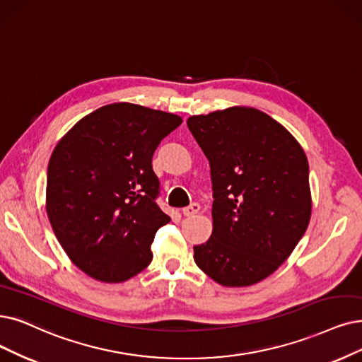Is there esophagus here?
<instances>
[{
    "label": "esophagus",
    "instance_id": "1",
    "mask_svg": "<svg viewBox=\"0 0 362 362\" xmlns=\"http://www.w3.org/2000/svg\"><path fill=\"white\" fill-rule=\"evenodd\" d=\"M199 211H200V205H199V204H192L190 206H187V208L182 209V214H184L185 216H192V215L197 214Z\"/></svg>",
    "mask_w": 362,
    "mask_h": 362
}]
</instances>
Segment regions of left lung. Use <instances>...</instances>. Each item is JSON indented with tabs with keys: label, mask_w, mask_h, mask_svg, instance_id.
Here are the masks:
<instances>
[{
	"label": "left lung",
	"mask_w": 362,
	"mask_h": 362,
	"mask_svg": "<svg viewBox=\"0 0 362 362\" xmlns=\"http://www.w3.org/2000/svg\"><path fill=\"white\" fill-rule=\"evenodd\" d=\"M212 180V235L194 262L224 286H250L291 255L310 221L309 163L266 112L231 107L187 120Z\"/></svg>",
	"instance_id": "8db88e82"
}]
</instances>
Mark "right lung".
Returning a JSON list of instances; mask_svg holds the SVG:
<instances>
[{"label": "right lung", "mask_w": 362, "mask_h": 362, "mask_svg": "<svg viewBox=\"0 0 362 362\" xmlns=\"http://www.w3.org/2000/svg\"><path fill=\"white\" fill-rule=\"evenodd\" d=\"M180 115L129 103L100 107L72 126L47 168L46 211L61 247L100 282L146 269L156 231L170 221L157 206L153 154Z\"/></svg>", "instance_id": "right-lung-1"}]
</instances>
